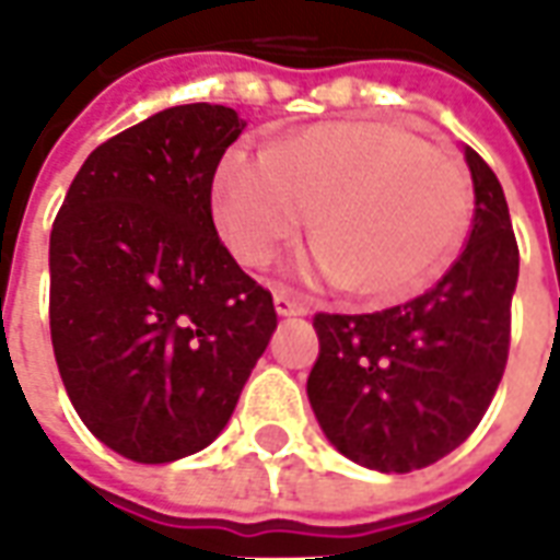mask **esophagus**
I'll return each mask as SVG.
<instances>
[{"label": "esophagus", "mask_w": 560, "mask_h": 560, "mask_svg": "<svg viewBox=\"0 0 560 560\" xmlns=\"http://www.w3.org/2000/svg\"><path fill=\"white\" fill-rule=\"evenodd\" d=\"M272 303H276V312H279L281 317H291V315H308V305L300 303L296 296H291L288 291H276V296H272Z\"/></svg>", "instance_id": "obj_1"}]
</instances>
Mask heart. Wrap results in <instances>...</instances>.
Wrapping results in <instances>:
<instances>
[{
    "label": "heart",
    "mask_w": 560,
    "mask_h": 560,
    "mask_svg": "<svg viewBox=\"0 0 560 560\" xmlns=\"http://www.w3.org/2000/svg\"><path fill=\"white\" fill-rule=\"evenodd\" d=\"M224 243L267 267L314 212L315 272L372 305L401 303L446 267L470 219L465 167L387 122H324L269 155L233 152L212 188Z\"/></svg>",
    "instance_id": "obj_1"
}]
</instances>
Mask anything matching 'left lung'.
I'll list each match as a JSON object with an SVG mask.
<instances>
[{
    "label": "left lung",
    "mask_w": 560,
    "mask_h": 560,
    "mask_svg": "<svg viewBox=\"0 0 560 560\" xmlns=\"http://www.w3.org/2000/svg\"><path fill=\"white\" fill-rule=\"evenodd\" d=\"M470 236L444 279L372 315L317 312L308 401L341 456L384 474L434 465L492 405L510 353L518 245L504 188L465 147Z\"/></svg>",
    "instance_id": "8db88e82"
}]
</instances>
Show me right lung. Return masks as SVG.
Instances as JSON below:
<instances>
[{"label": "right lung", "mask_w": 560, "mask_h": 560, "mask_svg": "<svg viewBox=\"0 0 560 560\" xmlns=\"http://www.w3.org/2000/svg\"><path fill=\"white\" fill-rule=\"evenodd\" d=\"M243 128L224 104L161 110L92 149L56 212V365L86 429L135 462L212 444L279 324L212 221Z\"/></svg>", "instance_id": "obj_1"}]
</instances>
